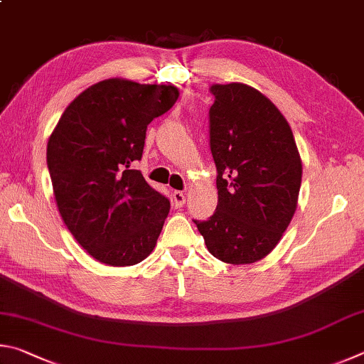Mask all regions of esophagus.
<instances>
[{
  "instance_id": "34e87169",
  "label": "esophagus",
  "mask_w": 364,
  "mask_h": 364,
  "mask_svg": "<svg viewBox=\"0 0 364 364\" xmlns=\"http://www.w3.org/2000/svg\"><path fill=\"white\" fill-rule=\"evenodd\" d=\"M172 205H174L176 208H182L183 205H186V193L176 190V192L172 193Z\"/></svg>"
}]
</instances>
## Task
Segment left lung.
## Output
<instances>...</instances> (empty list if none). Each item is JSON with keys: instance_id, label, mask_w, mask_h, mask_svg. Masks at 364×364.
I'll list each match as a JSON object with an SVG mask.
<instances>
[{"instance_id": "obj_1", "label": "left lung", "mask_w": 364, "mask_h": 364, "mask_svg": "<svg viewBox=\"0 0 364 364\" xmlns=\"http://www.w3.org/2000/svg\"><path fill=\"white\" fill-rule=\"evenodd\" d=\"M209 91L219 200L213 218L195 224L215 259L254 264L275 250L296 213L301 153L283 113L256 87L228 82Z\"/></svg>"}]
</instances>
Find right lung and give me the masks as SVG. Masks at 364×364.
I'll return each instance as SVG.
<instances>
[{
  "label": "right lung",
  "instance_id": "obj_1",
  "mask_svg": "<svg viewBox=\"0 0 364 364\" xmlns=\"http://www.w3.org/2000/svg\"><path fill=\"white\" fill-rule=\"evenodd\" d=\"M178 99L171 85L110 78L70 102L48 140L57 209L89 256L110 267L142 262L155 250L169 200L132 163L145 132Z\"/></svg>",
  "mask_w": 364,
  "mask_h": 364
}]
</instances>
